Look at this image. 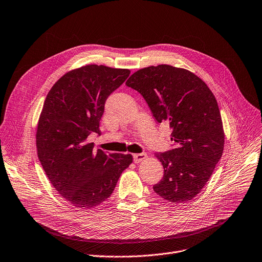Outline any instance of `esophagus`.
Segmentation results:
<instances>
[{
  "mask_svg": "<svg viewBox=\"0 0 262 262\" xmlns=\"http://www.w3.org/2000/svg\"><path fill=\"white\" fill-rule=\"evenodd\" d=\"M133 157H134V161L135 163H138L144 159H146L147 157V153H138V154H133Z\"/></svg>",
  "mask_w": 262,
  "mask_h": 262,
  "instance_id": "1",
  "label": "esophagus"
}]
</instances>
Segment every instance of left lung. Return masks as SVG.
I'll use <instances>...</instances> for the list:
<instances>
[{
	"label": "left lung",
	"instance_id": "8db88e82",
	"mask_svg": "<svg viewBox=\"0 0 262 262\" xmlns=\"http://www.w3.org/2000/svg\"><path fill=\"white\" fill-rule=\"evenodd\" d=\"M138 91L153 116L172 128L177 148L155 153L163 178L153 190L170 203H186L209 181L224 148V130L215 96L194 73L169 64L140 69L125 82Z\"/></svg>",
	"mask_w": 262,
	"mask_h": 262
}]
</instances>
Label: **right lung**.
<instances>
[{
	"mask_svg": "<svg viewBox=\"0 0 262 262\" xmlns=\"http://www.w3.org/2000/svg\"><path fill=\"white\" fill-rule=\"evenodd\" d=\"M128 69L86 64L67 72L49 91L36 146L55 190L78 209H93L112 194L132 154L94 151L87 137L100 134L107 98L129 76Z\"/></svg>",
	"mask_w": 262,
	"mask_h": 262,
	"instance_id": "add662e5",
	"label": "right lung"
}]
</instances>
